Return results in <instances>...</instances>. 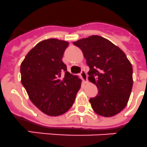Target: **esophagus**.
Returning a JSON list of instances; mask_svg holds the SVG:
<instances>
[{"label":"esophagus","mask_w":147,"mask_h":147,"mask_svg":"<svg viewBox=\"0 0 147 147\" xmlns=\"http://www.w3.org/2000/svg\"><path fill=\"white\" fill-rule=\"evenodd\" d=\"M80 75H81V78H82V80H83L84 82H86L87 80V73H86V71H85L84 70H82Z\"/></svg>","instance_id":"obj_1"}]
</instances>
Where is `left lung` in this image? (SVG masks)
<instances>
[{
    "instance_id": "left-lung-1",
    "label": "left lung",
    "mask_w": 147,
    "mask_h": 147,
    "mask_svg": "<svg viewBox=\"0 0 147 147\" xmlns=\"http://www.w3.org/2000/svg\"><path fill=\"white\" fill-rule=\"evenodd\" d=\"M73 44L81 49L90 67L89 80L96 85L98 95L90 98L98 115L110 117L126 106L133 86L132 66L119 47L93 35Z\"/></svg>"
}]
</instances>
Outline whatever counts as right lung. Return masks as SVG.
I'll use <instances>...</instances> for the list:
<instances>
[{"instance_id": "add662e5", "label": "right lung", "mask_w": 147, "mask_h": 147, "mask_svg": "<svg viewBox=\"0 0 147 147\" xmlns=\"http://www.w3.org/2000/svg\"><path fill=\"white\" fill-rule=\"evenodd\" d=\"M69 42L57 39L41 41L21 64L22 84L33 104L51 117L70 109L81 88V80L67 71L62 61Z\"/></svg>"}]
</instances>
